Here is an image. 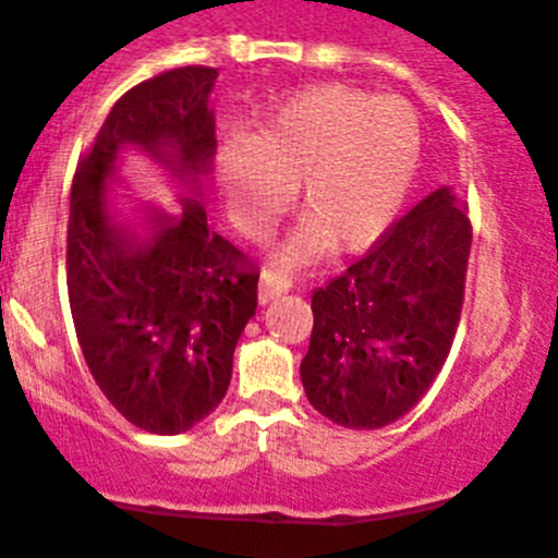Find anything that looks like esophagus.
Segmentation results:
<instances>
[{"instance_id":"esophagus-1","label":"esophagus","mask_w":558,"mask_h":558,"mask_svg":"<svg viewBox=\"0 0 558 558\" xmlns=\"http://www.w3.org/2000/svg\"><path fill=\"white\" fill-rule=\"evenodd\" d=\"M289 289H291V280L286 278V275L272 272V269H264L262 286H258V296H262V303H269V300L286 294Z\"/></svg>"}]
</instances>
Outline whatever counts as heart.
<instances>
[{
	"instance_id": "b5f03b06",
	"label": "heart",
	"mask_w": 558,
	"mask_h": 558,
	"mask_svg": "<svg viewBox=\"0 0 558 558\" xmlns=\"http://www.w3.org/2000/svg\"><path fill=\"white\" fill-rule=\"evenodd\" d=\"M421 129L397 96L341 85L296 93L253 121L244 145L217 156V184L233 226L262 239L294 206L303 217L280 247V262L363 250L390 226L418 168Z\"/></svg>"
}]
</instances>
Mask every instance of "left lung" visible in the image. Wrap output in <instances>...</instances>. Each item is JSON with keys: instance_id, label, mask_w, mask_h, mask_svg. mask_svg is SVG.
<instances>
[{"instance_id": "8db88e82", "label": "left lung", "mask_w": 558, "mask_h": 558, "mask_svg": "<svg viewBox=\"0 0 558 558\" xmlns=\"http://www.w3.org/2000/svg\"><path fill=\"white\" fill-rule=\"evenodd\" d=\"M471 239L468 206L444 186L314 291L300 377L325 418L379 429L424 399L460 325Z\"/></svg>"}]
</instances>
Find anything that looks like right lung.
<instances>
[{
    "instance_id": "add662e5",
    "label": "right lung",
    "mask_w": 558,
    "mask_h": 558,
    "mask_svg": "<svg viewBox=\"0 0 558 558\" xmlns=\"http://www.w3.org/2000/svg\"><path fill=\"white\" fill-rule=\"evenodd\" d=\"M215 80L217 68L184 65L123 93L71 186L65 278L82 355L112 408L154 435L186 432L222 402L258 267L208 231L197 197L181 217H150L154 233L140 239L112 222L104 192L126 150L197 186L217 150Z\"/></svg>"
}]
</instances>
